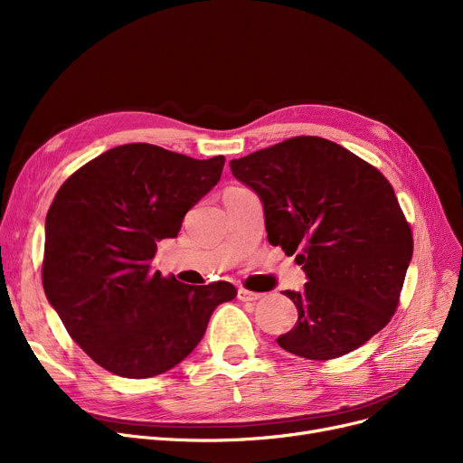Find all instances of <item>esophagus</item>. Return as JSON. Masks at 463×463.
I'll return each mask as SVG.
<instances>
[{
  "label": "esophagus",
  "mask_w": 463,
  "mask_h": 463,
  "mask_svg": "<svg viewBox=\"0 0 463 463\" xmlns=\"http://www.w3.org/2000/svg\"><path fill=\"white\" fill-rule=\"evenodd\" d=\"M238 298L241 302H255L259 298H262L260 293H253V290H248V288H238Z\"/></svg>",
  "instance_id": "obj_1"
}]
</instances>
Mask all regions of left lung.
<instances>
[{"instance_id": "obj_1", "label": "left lung", "mask_w": 463, "mask_h": 463, "mask_svg": "<svg viewBox=\"0 0 463 463\" xmlns=\"http://www.w3.org/2000/svg\"><path fill=\"white\" fill-rule=\"evenodd\" d=\"M257 193L272 246L297 255L307 283L283 290L298 321L279 347L330 360L368 342L398 307L412 234L392 185L366 161L321 137H295L231 161Z\"/></svg>"}]
</instances>
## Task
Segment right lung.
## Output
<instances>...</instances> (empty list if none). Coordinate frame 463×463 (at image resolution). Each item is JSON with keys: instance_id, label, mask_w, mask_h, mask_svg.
<instances>
[{"instance_id": "obj_1", "label": "right lung", "mask_w": 463, "mask_h": 463, "mask_svg": "<svg viewBox=\"0 0 463 463\" xmlns=\"http://www.w3.org/2000/svg\"><path fill=\"white\" fill-rule=\"evenodd\" d=\"M223 165V156L124 144L56 193L44 223V295L69 335L114 375L146 379L175 368L199 345L213 309L236 297L227 281L185 285L152 270L157 241L178 236Z\"/></svg>"}]
</instances>
